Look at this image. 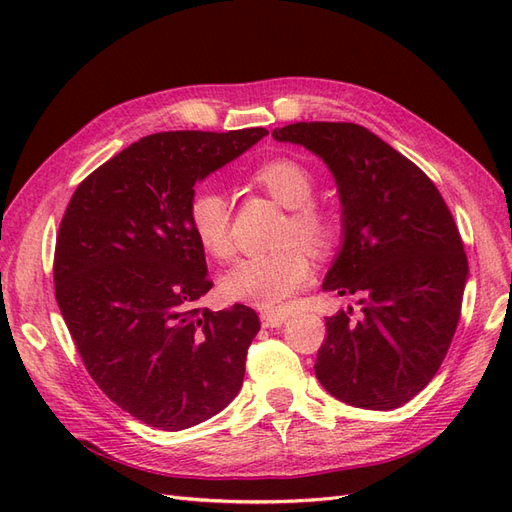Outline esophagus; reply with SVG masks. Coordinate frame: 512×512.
Segmentation results:
<instances>
[{"instance_id": "esophagus-1", "label": "esophagus", "mask_w": 512, "mask_h": 512, "mask_svg": "<svg viewBox=\"0 0 512 512\" xmlns=\"http://www.w3.org/2000/svg\"><path fill=\"white\" fill-rule=\"evenodd\" d=\"M286 320H288V314H280V312H262V314H260L262 327H267V329L282 327V324H284Z\"/></svg>"}]
</instances>
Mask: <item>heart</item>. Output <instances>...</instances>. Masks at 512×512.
Masks as SVG:
<instances>
[{
  "instance_id": "obj_1",
  "label": "heart",
  "mask_w": 512,
  "mask_h": 512,
  "mask_svg": "<svg viewBox=\"0 0 512 512\" xmlns=\"http://www.w3.org/2000/svg\"><path fill=\"white\" fill-rule=\"evenodd\" d=\"M252 181L288 207L284 239L297 237L309 250H324L335 239L331 211L318 205L314 177L294 158H273L252 170ZM188 226L203 250L215 258L230 252V205L213 185H198L188 200ZM312 277V262L299 243H284L275 250L239 258L222 277V292L232 301L256 305L265 312H280Z\"/></svg>"
}]
</instances>
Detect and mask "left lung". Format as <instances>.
<instances>
[{
	"label": "left lung",
	"mask_w": 512,
	"mask_h": 512,
	"mask_svg": "<svg viewBox=\"0 0 512 512\" xmlns=\"http://www.w3.org/2000/svg\"><path fill=\"white\" fill-rule=\"evenodd\" d=\"M324 160L342 200L344 243L324 290L356 294L363 318H327L316 378L344 404L393 410L436 376L461 316L468 258L433 181L382 138L346 121L275 128Z\"/></svg>",
	"instance_id": "left-lung-1"
}]
</instances>
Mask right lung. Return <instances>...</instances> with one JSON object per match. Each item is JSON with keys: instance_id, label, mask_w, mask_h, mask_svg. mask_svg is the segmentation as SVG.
I'll use <instances>...</instances> for the list:
<instances>
[{"instance_id": "1", "label": "right lung", "mask_w": 512, "mask_h": 512, "mask_svg": "<svg viewBox=\"0 0 512 512\" xmlns=\"http://www.w3.org/2000/svg\"><path fill=\"white\" fill-rule=\"evenodd\" d=\"M265 134H149L85 177L61 218V316L102 393L149 427L203 423L243 384L260 320L241 303L222 312L196 305L213 282L185 211L196 181Z\"/></svg>"}]
</instances>
